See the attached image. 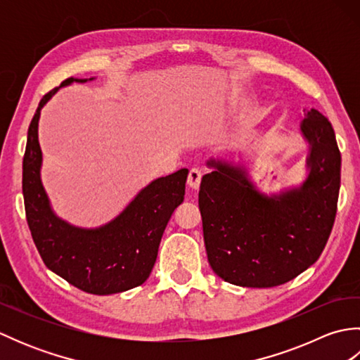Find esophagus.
Here are the masks:
<instances>
[{
  "mask_svg": "<svg viewBox=\"0 0 360 360\" xmlns=\"http://www.w3.org/2000/svg\"><path fill=\"white\" fill-rule=\"evenodd\" d=\"M201 178H202L201 170H198V168H192V170L188 172V178H187L188 187L192 188V190H198V188H200Z\"/></svg>",
  "mask_w": 360,
  "mask_h": 360,
  "instance_id": "esophagus-1",
  "label": "esophagus"
}]
</instances>
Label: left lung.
Segmentation results:
<instances>
[{"instance_id": "left-lung-1", "label": "left lung", "mask_w": 360, "mask_h": 360, "mask_svg": "<svg viewBox=\"0 0 360 360\" xmlns=\"http://www.w3.org/2000/svg\"><path fill=\"white\" fill-rule=\"evenodd\" d=\"M300 133L308 143L307 178L277 193H263L241 162H207L198 202L209 264L224 281L278 286L323 252L338 212L340 151L331 122L314 108L304 114Z\"/></svg>"}]
</instances>
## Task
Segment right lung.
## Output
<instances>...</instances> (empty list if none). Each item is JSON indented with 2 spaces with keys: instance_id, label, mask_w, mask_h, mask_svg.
<instances>
[{
  "instance_id": "obj_1",
  "label": "right lung",
  "mask_w": 360,
  "mask_h": 360,
  "mask_svg": "<svg viewBox=\"0 0 360 360\" xmlns=\"http://www.w3.org/2000/svg\"><path fill=\"white\" fill-rule=\"evenodd\" d=\"M88 80L94 77L66 79L38 103L22 159V196L30 233L48 269L88 294L110 295L139 286L150 277L168 221L184 202L188 170L181 168L150 182L106 224L79 227L60 218L41 182L38 122L41 108L60 88Z\"/></svg>"
}]
</instances>
